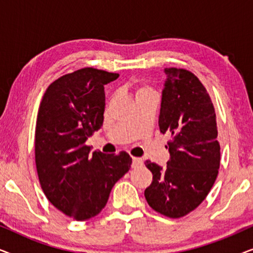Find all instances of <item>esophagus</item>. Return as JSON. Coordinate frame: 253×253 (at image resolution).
Segmentation results:
<instances>
[{
	"label": "esophagus",
	"instance_id": "34e87169",
	"mask_svg": "<svg viewBox=\"0 0 253 253\" xmlns=\"http://www.w3.org/2000/svg\"><path fill=\"white\" fill-rule=\"evenodd\" d=\"M143 166V160L140 158H132L131 159V167L132 168H137Z\"/></svg>",
	"mask_w": 253,
	"mask_h": 253
}]
</instances>
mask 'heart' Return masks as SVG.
I'll use <instances>...</instances> for the list:
<instances>
[{
  "instance_id": "b5f03b06",
  "label": "heart",
  "mask_w": 253,
  "mask_h": 253,
  "mask_svg": "<svg viewBox=\"0 0 253 253\" xmlns=\"http://www.w3.org/2000/svg\"><path fill=\"white\" fill-rule=\"evenodd\" d=\"M151 92V89L148 87H137L136 89V96L143 94V93H148Z\"/></svg>"
}]
</instances>
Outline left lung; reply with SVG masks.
Masks as SVG:
<instances>
[{"label":"left lung","instance_id":"obj_1","mask_svg":"<svg viewBox=\"0 0 253 253\" xmlns=\"http://www.w3.org/2000/svg\"><path fill=\"white\" fill-rule=\"evenodd\" d=\"M159 127L170 133L167 167L146 161L153 174L145 198L155 212L181 217L198 207L220 167L215 112L206 88L184 69L166 68Z\"/></svg>","mask_w":253,"mask_h":253}]
</instances>
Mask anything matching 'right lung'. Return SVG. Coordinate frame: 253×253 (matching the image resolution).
I'll list each match as a JSON object with an SVG mask.
<instances>
[{
	"mask_svg": "<svg viewBox=\"0 0 253 253\" xmlns=\"http://www.w3.org/2000/svg\"><path fill=\"white\" fill-rule=\"evenodd\" d=\"M93 68L65 75L48 86L36 126V165L44 195L65 215L85 221L98 215L130 155L105 154L85 141L103 123L105 85L119 78Z\"/></svg>",
	"mask_w": 253,
	"mask_h": 253,
	"instance_id": "add662e5",
	"label": "right lung"
}]
</instances>
